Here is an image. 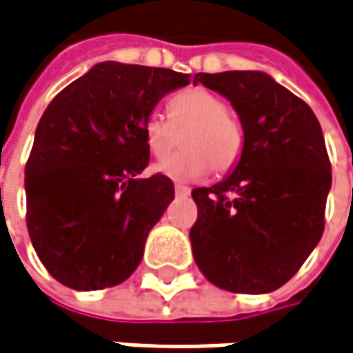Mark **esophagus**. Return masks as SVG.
<instances>
[{"label":"esophagus","instance_id":"34e87169","mask_svg":"<svg viewBox=\"0 0 353 353\" xmlns=\"http://www.w3.org/2000/svg\"><path fill=\"white\" fill-rule=\"evenodd\" d=\"M174 191H176V195H181V197H187V195H191V187H187V185H181V183H176V185H174Z\"/></svg>","mask_w":353,"mask_h":353}]
</instances>
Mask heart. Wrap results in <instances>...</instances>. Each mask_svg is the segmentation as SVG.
Returning <instances> with one entry per match:
<instances>
[{
  "instance_id": "obj_1",
  "label": "heart",
  "mask_w": 353,
  "mask_h": 353,
  "mask_svg": "<svg viewBox=\"0 0 353 353\" xmlns=\"http://www.w3.org/2000/svg\"><path fill=\"white\" fill-rule=\"evenodd\" d=\"M144 142L156 160L170 156L183 134L185 150L158 164L170 179H201L211 172L232 170L243 152V125L230 103L205 89H187L170 99L168 115L150 111L144 117Z\"/></svg>"
}]
</instances>
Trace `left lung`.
<instances>
[{
	"mask_svg": "<svg viewBox=\"0 0 353 353\" xmlns=\"http://www.w3.org/2000/svg\"><path fill=\"white\" fill-rule=\"evenodd\" d=\"M193 83L232 101L245 136L236 170L193 189L195 262L215 287L272 292L323 236L331 162L321 125L303 99L264 72H197Z\"/></svg>",
	"mask_w": 353,
	"mask_h": 353,
	"instance_id": "1",
	"label": "left lung"
}]
</instances>
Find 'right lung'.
Segmentation results:
<instances>
[{
  "label": "right lung",
  "mask_w": 353,
  "mask_h": 353,
  "mask_svg": "<svg viewBox=\"0 0 353 353\" xmlns=\"http://www.w3.org/2000/svg\"><path fill=\"white\" fill-rule=\"evenodd\" d=\"M191 74L99 63L42 113L26 162V223L46 270L68 288L123 283L140 264L148 232L174 199L150 162L144 117Z\"/></svg>",
  "instance_id": "obj_1"
}]
</instances>
